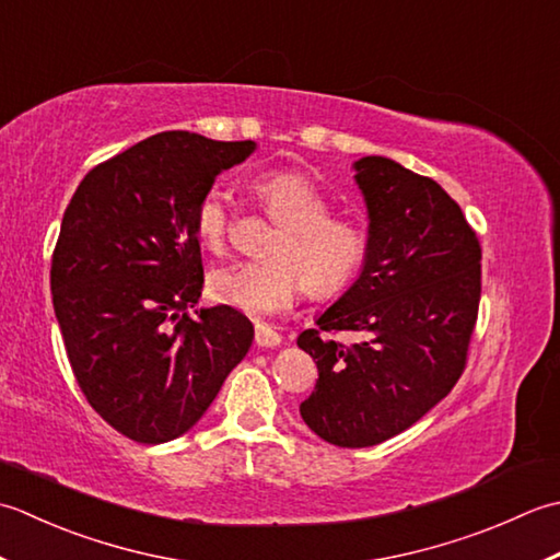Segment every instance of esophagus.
Here are the masks:
<instances>
[{
  "instance_id": "1",
  "label": "esophagus",
  "mask_w": 560,
  "mask_h": 560,
  "mask_svg": "<svg viewBox=\"0 0 560 560\" xmlns=\"http://www.w3.org/2000/svg\"><path fill=\"white\" fill-rule=\"evenodd\" d=\"M282 343V336L266 324H256V346L258 348H278Z\"/></svg>"
}]
</instances>
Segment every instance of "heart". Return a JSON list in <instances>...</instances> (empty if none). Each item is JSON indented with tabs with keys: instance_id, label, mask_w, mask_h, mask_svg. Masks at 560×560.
<instances>
[{
	"instance_id": "b5f03b06",
	"label": "heart",
	"mask_w": 560,
	"mask_h": 560,
	"mask_svg": "<svg viewBox=\"0 0 560 560\" xmlns=\"http://www.w3.org/2000/svg\"><path fill=\"white\" fill-rule=\"evenodd\" d=\"M270 220L282 232L272 242V260H236L212 268L208 288L217 302L250 316L290 310L302 288L316 300H334L358 280L370 254V234L343 214H330V200L310 178L276 171L254 184ZM196 232L210 250L230 236V200L224 190L205 192L196 208Z\"/></svg>"
}]
</instances>
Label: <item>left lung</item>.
I'll return each instance as SVG.
<instances>
[{
  "label": "left lung",
  "mask_w": 560,
  "mask_h": 560,
  "mask_svg": "<svg viewBox=\"0 0 560 560\" xmlns=\"http://www.w3.org/2000/svg\"><path fill=\"white\" fill-rule=\"evenodd\" d=\"M370 254L358 280L296 346L318 382L302 420L336 447H372L418 423L459 380L481 300V246L440 184L394 159L362 156ZM348 329L343 347L325 334Z\"/></svg>",
  "instance_id": "obj_1"
}]
</instances>
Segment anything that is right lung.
I'll return each instance as SVG.
<instances>
[{
    "instance_id": "add662e5",
    "label": "right lung",
    "mask_w": 560,
    "mask_h": 560,
    "mask_svg": "<svg viewBox=\"0 0 560 560\" xmlns=\"http://www.w3.org/2000/svg\"><path fill=\"white\" fill-rule=\"evenodd\" d=\"M256 142L184 130L91 168L67 205L50 270L57 324L91 408L125 438L162 444L205 416L254 343V324L202 292L196 208Z\"/></svg>"
}]
</instances>
